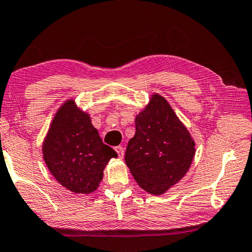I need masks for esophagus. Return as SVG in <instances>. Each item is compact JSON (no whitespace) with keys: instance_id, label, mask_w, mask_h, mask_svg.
<instances>
[{"instance_id":"34e87169","label":"esophagus","mask_w":252,"mask_h":252,"mask_svg":"<svg viewBox=\"0 0 252 252\" xmlns=\"http://www.w3.org/2000/svg\"><path fill=\"white\" fill-rule=\"evenodd\" d=\"M115 150L120 158H123V156H125V149H123V147H120L119 146V147H115Z\"/></svg>"}]
</instances>
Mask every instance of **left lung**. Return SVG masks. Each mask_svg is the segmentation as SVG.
Segmentation results:
<instances>
[{"mask_svg": "<svg viewBox=\"0 0 252 252\" xmlns=\"http://www.w3.org/2000/svg\"><path fill=\"white\" fill-rule=\"evenodd\" d=\"M136 133L126 150V164L139 187L159 196L189 171L196 148L189 130L159 94L136 115Z\"/></svg>", "mask_w": 252, "mask_h": 252, "instance_id": "1", "label": "left lung"}]
</instances>
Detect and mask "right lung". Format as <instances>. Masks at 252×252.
Here are the masks:
<instances>
[{
  "mask_svg": "<svg viewBox=\"0 0 252 252\" xmlns=\"http://www.w3.org/2000/svg\"><path fill=\"white\" fill-rule=\"evenodd\" d=\"M43 158L60 185L77 194L92 193L103 180L104 168L118 157L103 144L87 112L70 98L52 120L44 138Z\"/></svg>",
  "mask_w": 252,
  "mask_h": 252,
  "instance_id": "1",
  "label": "right lung"
}]
</instances>
